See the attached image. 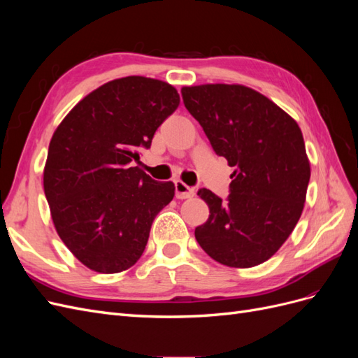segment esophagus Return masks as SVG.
I'll list each match as a JSON object with an SVG mask.
<instances>
[{
	"label": "esophagus",
	"instance_id": "esophagus-1",
	"mask_svg": "<svg viewBox=\"0 0 358 358\" xmlns=\"http://www.w3.org/2000/svg\"><path fill=\"white\" fill-rule=\"evenodd\" d=\"M175 189H176V197L183 200V199H191L196 196V191H194L192 187H188L185 182L176 180L175 182Z\"/></svg>",
	"mask_w": 358,
	"mask_h": 358
}]
</instances>
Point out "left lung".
I'll return each mask as SVG.
<instances>
[{
	"label": "left lung",
	"instance_id": "8db88e82",
	"mask_svg": "<svg viewBox=\"0 0 358 358\" xmlns=\"http://www.w3.org/2000/svg\"><path fill=\"white\" fill-rule=\"evenodd\" d=\"M216 155L234 167L227 200L199 189L209 218L196 229L203 251L229 267L264 263L294 230L306 200L309 159L297 122L242 85L182 88Z\"/></svg>",
	"mask_w": 358,
	"mask_h": 358
}]
</instances>
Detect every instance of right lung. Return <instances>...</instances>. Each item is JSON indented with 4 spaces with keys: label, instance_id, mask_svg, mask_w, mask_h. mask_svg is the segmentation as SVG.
Here are the masks:
<instances>
[{
    "label": "right lung",
    "instance_id": "right-lung-1",
    "mask_svg": "<svg viewBox=\"0 0 358 358\" xmlns=\"http://www.w3.org/2000/svg\"><path fill=\"white\" fill-rule=\"evenodd\" d=\"M179 94L157 79L128 76L86 95L53 133L43 185L58 236L82 264L117 273L142 257L175 183L133 162L178 109Z\"/></svg>",
    "mask_w": 358,
    "mask_h": 358
}]
</instances>
